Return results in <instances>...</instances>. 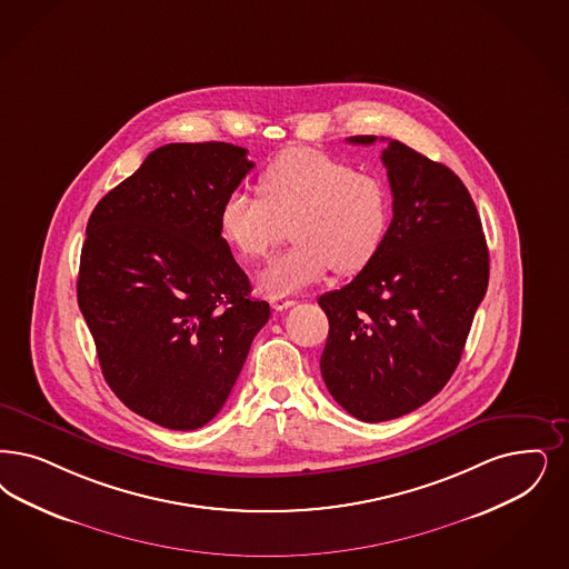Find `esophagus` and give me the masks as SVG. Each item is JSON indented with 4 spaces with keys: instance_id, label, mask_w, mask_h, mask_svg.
<instances>
[{
    "instance_id": "34e87169",
    "label": "esophagus",
    "mask_w": 569,
    "mask_h": 569,
    "mask_svg": "<svg viewBox=\"0 0 569 569\" xmlns=\"http://www.w3.org/2000/svg\"><path fill=\"white\" fill-rule=\"evenodd\" d=\"M296 302L292 298H286V296H273L271 298V307H273L274 311H286V309H290V307H295Z\"/></svg>"
}]
</instances>
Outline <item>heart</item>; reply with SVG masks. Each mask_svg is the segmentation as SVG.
<instances>
[{
	"label": "heart",
	"mask_w": 569,
	"mask_h": 569,
	"mask_svg": "<svg viewBox=\"0 0 569 569\" xmlns=\"http://www.w3.org/2000/svg\"><path fill=\"white\" fill-rule=\"evenodd\" d=\"M258 193L231 191L218 210L224 241L246 260L269 254L292 227L295 243L258 274L269 296L296 295L330 269L351 274L370 264L392 220L389 184L349 159L290 149L267 163Z\"/></svg>",
	"instance_id": "heart-1"
}]
</instances>
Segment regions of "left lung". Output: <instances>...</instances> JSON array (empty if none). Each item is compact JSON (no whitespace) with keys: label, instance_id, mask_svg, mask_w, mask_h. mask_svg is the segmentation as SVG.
<instances>
[{"label":"left lung","instance_id":"left-lung-1","mask_svg":"<svg viewBox=\"0 0 569 569\" xmlns=\"http://www.w3.org/2000/svg\"><path fill=\"white\" fill-rule=\"evenodd\" d=\"M382 163L392 191L387 241L351 283L317 300L330 321L323 382L363 422L413 412L446 387L490 279L481 218L462 180L399 140H389Z\"/></svg>","mask_w":569,"mask_h":569}]
</instances>
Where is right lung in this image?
I'll use <instances>...</instances> for the list:
<instances>
[{
	"label": "right lung",
	"mask_w": 569,
	"mask_h": 569,
	"mask_svg": "<svg viewBox=\"0 0 569 569\" xmlns=\"http://www.w3.org/2000/svg\"><path fill=\"white\" fill-rule=\"evenodd\" d=\"M229 142H172L100 199L86 227L78 302L111 391L138 416L196 431L224 406L269 302L218 229L254 168Z\"/></svg>",
	"instance_id": "add662e5"
}]
</instances>
